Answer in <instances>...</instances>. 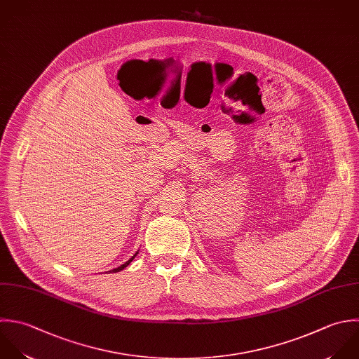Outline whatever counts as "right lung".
<instances>
[{"instance_id": "1", "label": "right lung", "mask_w": 359, "mask_h": 359, "mask_svg": "<svg viewBox=\"0 0 359 359\" xmlns=\"http://www.w3.org/2000/svg\"><path fill=\"white\" fill-rule=\"evenodd\" d=\"M137 255H138V252H137V253H135V255H134V256H133V257H131V259H130V260H128V262H126V263H124V264H121V266H120V267H117V269H114V270H111V271H110V273H118V271H121V270H124V269H126V267H127V266H128V264H130V263H131V262H133V260H134V259H135V256H137Z\"/></svg>"}]
</instances>
